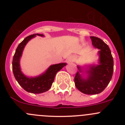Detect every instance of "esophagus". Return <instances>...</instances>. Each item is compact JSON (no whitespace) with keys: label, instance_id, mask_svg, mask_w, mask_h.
Returning a JSON list of instances; mask_svg holds the SVG:
<instances>
[{"label":"esophagus","instance_id":"obj_1","mask_svg":"<svg viewBox=\"0 0 125 125\" xmlns=\"http://www.w3.org/2000/svg\"><path fill=\"white\" fill-rule=\"evenodd\" d=\"M73 61V57L72 56H70L66 60V62H67L68 63H72Z\"/></svg>","mask_w":125,"mask_h":125}]
</instances>
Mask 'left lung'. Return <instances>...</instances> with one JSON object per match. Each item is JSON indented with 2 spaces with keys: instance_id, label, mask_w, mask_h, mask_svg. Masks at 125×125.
I'll return each mask as SVG.
<instances>
[{
  "instance_id": "8db88e82",
  "label": "left lung",
  "mask_w": 125,
  "mask_h": 125,
  "mask_svg": "<svg viewBox=\"0 0 125 125\" xmlns=\"http://www.w3.org/2000/svg\"><path fill=\"white\" fill-rule=\"evenodd\" d=\"M90 38L94 47L99 50V64L89 65L85 72L77 66L79 71L75 74L74 83L80 92L93 95L102 93L108 86L113 77L114 61L109 46L102 39L94 36ZM80 72L86 73L87 77L84 78Z\"/></svg>"
}]
</instances>
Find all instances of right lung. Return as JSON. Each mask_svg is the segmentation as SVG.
I'll return each instance as SVG.
<instances>
[{"mask_svg": "<svg viewBox=\"0 0 125 125\" xmlns=\"http://www.w3.org/2000/svg\"><path fill=\"white\" fill-rule=\"evenodd\" d=\"M36 36L43 37V34H34L28 36L17 46L13 59H12V72L15 79L20 85L28 93L33 94H40L47 91L51 87L52 83L58 71L63 66H66V63H60L51 65L47 70L39 76L34 77H28L24 75L21 71L20 67V59L22 56V52L25 45L31 39Z\"/></svg>", "mask_w": 125, "mask_h": 125, "instance_id": "obj_1", "label": "right lung"}]
</instances>
